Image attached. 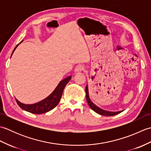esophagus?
<instances>
[{"instance_id": "esophagus-1", "label": "esophagus", "mask_w": 151, "mask_h": 151, "mask_svg": "<svg viewBox=\"0 0 151 151\" xmlns=\"http://www.w3.org/2000/svg\"><path fill=\"white\" fill-rule=\"evenodd\" d=\"M84 66H82L81 65H78L75 67V73H80V72L82 71V70H84Z\"/></svg>"}]
</instances>
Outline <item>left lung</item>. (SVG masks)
<instances>
[{
	"label": "left lung",
	"instance_id": "1",
	"mask_svg": "<svg viewBox=\"0 0 151 151\" xmlns=\"http://www.w3.org/2000/svg\"><path fill=\"white\" fill-rule=\"evenodd\" d=\"M86 100H87L88 105L89 106V107H90L93 110L96 112V113H97L101 115H105V116H113V115L119 114H120L121 112L123 111H109L102 110V109L97 106H96L95 104L93 103L92 101L90 100V99H89L88 85L86 86Z\"/></svg>",
	"mask_w": 151,
	"mask_h": 151
}]
</instances>
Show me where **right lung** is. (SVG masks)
Here are the masks:
<instances>
[{
    "label": "right lung",
    "instance_id": "1",
    "mask_svg": "<svg viewBox=\"0 0 151 151\" xmlns=\"http://www.w3.org/2000/svg\"><path fill=\"white\" fill-rule=\"evenodd\" d=\"M20 43H19L15 47L14 50H13L12 54L14 53L16 48H17V47ZM70 78H71V76H69L68 77L65 78V79L62 80V81H60V82L59 83L58 85L57 86V87L53 91L52 93L49 96H48L47 98L43 99V100L39 102H37V103H35L33 104H25L22 103L21 102H19L15 99L16 102H17V104L22 109V110L30 112L32 114H41L46 113V112H48L50 111L51 110H52V109L55 108L58 105V104L59 103L60 99L62 98L63 89L65 88L67 83H68L70 80Z\"/></svg>",
    "mask_w": 151,
    "mask_h": 151
}]
</instances>
